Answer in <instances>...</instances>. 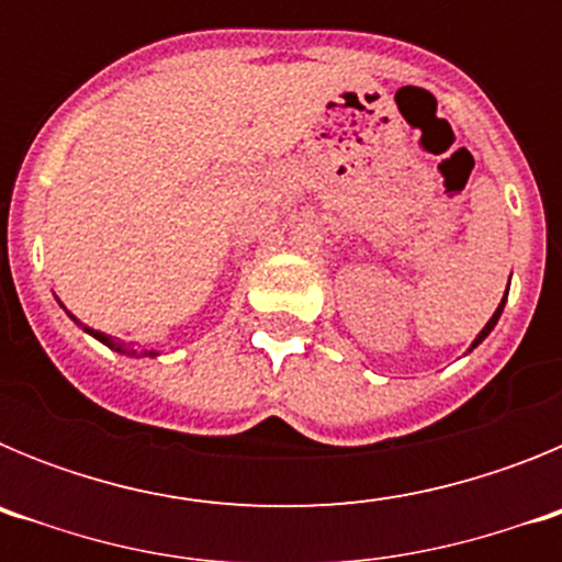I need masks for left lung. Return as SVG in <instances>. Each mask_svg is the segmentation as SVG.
Here are the masks:
<instances>
[{
    "mask_svg": "<svg viewBox=\"0 0 562 562\" xmlns=\"http://www.w3.org/2000/svg\"><path fill=\"white\" fill-rule=\"evenodd\" d=\"M506 292H509V286H506ZM504 306H506V295H504V297H501V304H498V310H495V312H493V317H490V321H486V326H484V329H481V331H479V335H475L473 346H470V349H467V351H473V349H475V346H479V342H484V337H490V331H493V329H495V324H498V317H501V312H504Z\"/></svg>",
    "mask_w": 562,
    "mask_h": 562,
    "instance_id": "8db88e82",
    "label": "left lung"
}]
</instances>
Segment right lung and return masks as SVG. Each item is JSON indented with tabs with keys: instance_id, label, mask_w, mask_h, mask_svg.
I'll return each mask as SVG.
<instances>
[{
	"instance_id": "obj_1",
	"label": "right lung",
	"mask_w": 562,
	"mask_h": 562,
	"mask_svg": "<svg viewBox=\"0 0 562 562\" xmlns=\"http://www.w3.org/2000/svg\"><path fill=\"white\" fill-rule=\"evenodd\" d=\"M67 315H69V312H67ZM69 317H72V315H69ZM72 321H76V317H72ZM76 324H78V321H76ZM78 326H81V324H78ZM81 329L87 331V335L95 337V340H101L103 346H109V349H112V351H117V355L137 357V360H140V357H157V351H137V349H128L126 342H121V340H117V337H109V335H103V331H98V329H89V326H81Z\"/></svg>"
}]
</instances>
